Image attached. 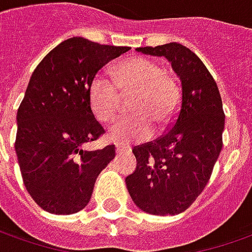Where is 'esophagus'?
<instances>
[{"mask_svg": "<svg viewBox=\"0 0 252 252\" xmlns=\"http://www.w3.org/2000/svg\"><path fill=\"white\" fill-rule=\"evenodd\" d=\"M129 151H130L129 147H122V145L116 144V152H118V154H123V152H129Z\"/></svg>", "mask_w": 252, "mask_h": 252, "instance_id": "esophagus-1", "label": "esophagus"}]
</instances>
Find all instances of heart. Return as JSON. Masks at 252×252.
I'll return each mask as SVG.
<instances>
[{
	"label": "heart",
	"mask_w": 252,
	"mask_h": 252,
	"mask_svg": "<svg viewBox=\"0 0 252 252\" xmlns=\"http://www.w3.org/2000/svg\"><path fill=\"white\" fill-rule=\"evenodd\" d=\"M89 104L101 122L115 119L124 97L136 94L131 118H123L109 129V138L121 144L143 141L158 129L164 130L176 118L180 107V89L160 64L148 57H130L114 70V79L98 74L89 83Z\"/></svg>",
	"instance_id": "1"
}]
</instances>
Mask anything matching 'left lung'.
<instances>
[{"label":"left lung","instance_id":"obj_1","mask_svg":"<svg viewBox=\"0 0 252 252\" xmlns=\"http://www.w3.org/2000/svg\"><path fill=\"white\" fill-rule=\"evenodd\" d=\"M137 50L169 60L180 76L181 97L164 134L133 148L137 169L126 177V187L145 213L176 216L202 193L221 152L225 126L221 94L207 67L181 43Z\"/></svg>","mask_w":252,"mask_h":252}]
</instances>
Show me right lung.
Here are the masks:
<instances>
[{
	"instance_id": "right-lung-1",
	"label": "right lung",
	"mask_w": 252,
	"mask_h": 252,
	"mask_svg": "<svg viewBox=\"0 0 252 252\" xmlns=\"http://www.w3.org/2000/svg\"><path fill=\"white\" fill-rule=\"evenodd\" d=\"M129 49L74 36L32 72L17 109L15 149L24 187L45 211L67 216L85 209L97 177L115 158V145L82 149L105 133L88 90L100 68Z\"/></svg>"
}]
</instances>
